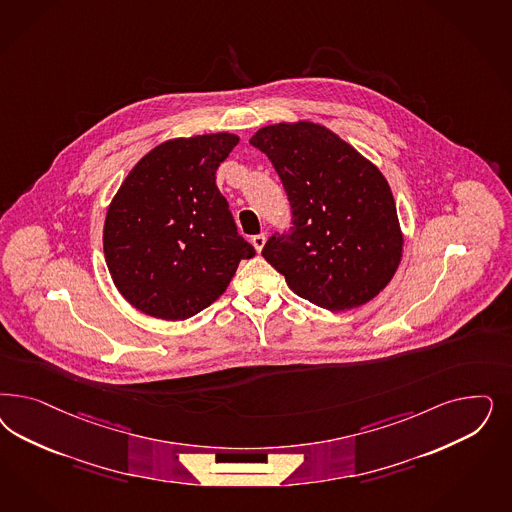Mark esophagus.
I'll return each instance as SVG.
<instances>
[{"instance_id":"1","label":"esophagus","mask_w":512,"mask_h":512,"mask_svg":"<svg viewBox=\"0 0 512 512\" xmlns=\"http://www.w3.org/2000/svg\"><path fill=\"white\" fill-rule=\"evenodd\" d=\"M265 239H267V237H265V233H258V235H254V237H252V245H254V248H256L258 252H262V248H264L265 245Z\"/></svg>"}]
</instances>
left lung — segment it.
I'll return each mask as SVG.
<instances>
[{
  "label": "left lung",
  "mask_w": 512,
  "mask_h": 512,
  "mask_svg": "<svg viewBox=\"0 0 512 512\" xmlns=\"http://www.w3.org/2000/svg\"><path fill=\"white\" fill-rule=\"evenodd\" d=\"M250 145L275 167L292 228L262 250L297 296L330 311L360 307L392 281L403 237L379 169L313 122L273 124Z\"/></svg>",
  "instance_id": "left-lung-1"
}]
</instances>
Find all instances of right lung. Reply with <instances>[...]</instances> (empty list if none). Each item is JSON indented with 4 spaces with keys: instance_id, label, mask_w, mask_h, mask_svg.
<instances>
[{
    "instance_id": "obj_1",
    "label": "right lung",
    "mask_w": 512,
    "mask_h": 512,
    "mask_svg": "<svg viewBox=\"0 0 512 512\" xmlns=\"http://www.w3.org/2000/svg\"><path fill=\"white\" fill-rule=\"evenodd\" d=\"M239 137L173 139L150 150L122 182L105 218L109 273L135 309L186 320L222 296L241 260L256 254L216 186Z\"/></svg>"
}]
</instances>
